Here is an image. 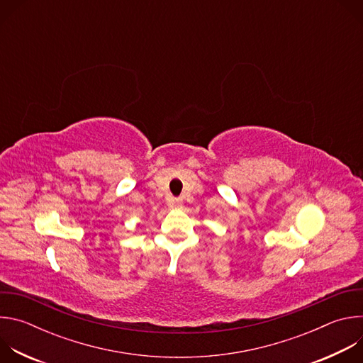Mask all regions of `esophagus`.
<instances>
[{"mask_svg": "<svg viewBox=\"0 0 363 363\" xmlns=\"http://www.w3.org/2000/svg\"><path fill=\"white\" fill-rule=\"evenodd\" d=\"M172 206H175V208H181V206H182V199H174L172 201Z\"/></svg>", "mask_w": 363, "mask_h": 363, "instance_id": "34e87169", "label": "esophagus"}]
</instances>
